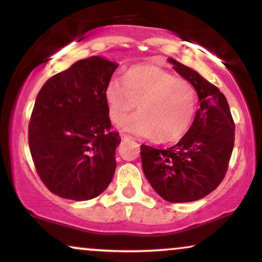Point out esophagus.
Segmentation results:
<instances>
[{"instance_id":"esophagus-1","label":"esophagus","mask_w":262,"mask_h":262,"mask_svg":"<svg viewBox=\"0 0 262 262\" xmlns=\"http://www.w3.org/2000/svg\"><path fill=\"white\" fill-rule=\"evenodd\" d=\"M121 137H122L123 140H132V139H134V138L132 137V135H128V134H122Z\"/></svg>"}]
</instances>
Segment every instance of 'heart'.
<instances>
[{"instance_id": "obj_1", "label": "heart", "mask_w": 262, "mask_h": 262, "mask_svg": "<svg viewBox=\"0 0 262 262\" xmlns=\"http://www.w3.org/2000/svg\"><path fill=\"white\" fill-rule=\"evenodd\" d=\"M111 121L139 137L166 144L181 139L193 124L198 110L196 87L156 65L128 69L123 81L111 79L104 89Z\"/></svg>"}]
</instances>
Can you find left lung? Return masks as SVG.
I'll return each mask as SVG.
<instances>
[{"label": "left lung", "mask_w": 262, "mask_h": 262, "mask_svg": "<svg viewBox=\"0 0 262 262\" xmlns=\"http://www.w3.org/2000/svg\"><path fill=\"white\" fill-rule=\"evenodd\" d=\"M182 77L196 87L200 108L187 134L167 149L140 145L143 171L151 187L167 202H193L223 181L234 148L235 124L218 87L172 58Z\"/></svg>", "instance_id": "1"}]
</instances>
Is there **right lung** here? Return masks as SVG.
<instances>
[{
	"label": "right lung",
	"instance_id": "1",
	"mask_svg": "<svg viewBox=\"0 0 262 262\" xmlns=\"http://www.w3.org/2000/svg\"><path fill=\"white\" fill-rule=\"evenodd\" d=\"M116 69L100 56L79 60L38 93L29 149L39 177L56 196L92 200L112 181L121 137L112 130L104 89Z\"/></svg>",
	"mask_w": 262,
	"mask_h": 262
}]
</instances>
